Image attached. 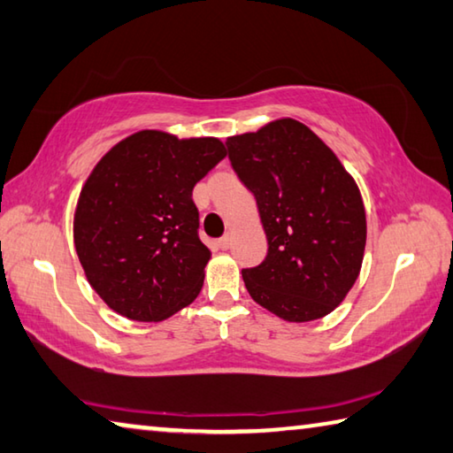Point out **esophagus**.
Wrapping results in <instances>:
<instances>
[{"label":"esophagus","mask_w":453,"mask_h":453,"mask_svg":"<svg viewBox=\"0 0 453 453\" xmlns=\"http://www.w3.org/2000/svg\"><path fill=\"white\" fill-rule=\"evenodd\" d=\"M217 244H219V249L226 250L228 247H231V234H225V236H222V239H219V241H217Z\"/></svg>","instance_id":"obj_1"}]
</instances>
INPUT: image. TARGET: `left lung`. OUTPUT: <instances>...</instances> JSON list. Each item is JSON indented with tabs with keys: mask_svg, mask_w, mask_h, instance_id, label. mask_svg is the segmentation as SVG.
Wrapping results in <instances>:
<instances>
[{
	"mask_svg": "<svg viewBox=\"0 0 453 453\" xmlns=\"http://www.w3.org/2000/svg\"><path fill=\"white\" fill-rule=\"evenodd\" d=\"M228 158L257 198L268 252L242 268L255 303L288 322L330 314L358 279L366 247L360 190L338 157L295 119L226 139Z\"/></svg>",
	"mask_w": 453,
	"mask_h": 453,
	"instance_id": "obj_1",
	"label": "left lung"
}]
</instances>
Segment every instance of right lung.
I'll list each match as a JSON object with an SVG mask.
<instances>
[{"label": "right lung", "instance_id": "add662e5", "mask_svg": "<svg viewBox=\"0 0 453 453\" xmlns=\"http://www.w3.org/2000/svg\"><path fill=\"white\" fill-rule=\"evenodd\" d=\"M225 157L219 139L139 131L97 163L79 195L73 239L109 308L158 322L198 296L211 250L198 239L193 187Z\"/></svg>", "mask_w": 453, "mask_h": 453}]
</instances>
